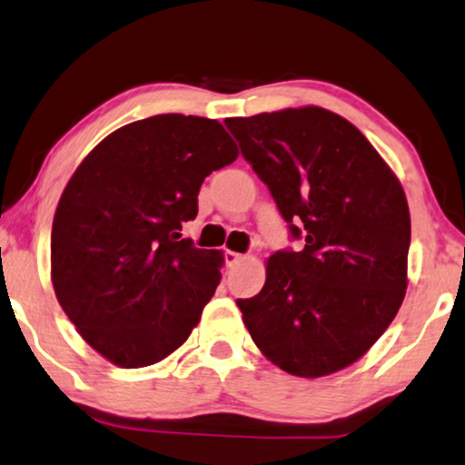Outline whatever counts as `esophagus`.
Segmentation results:
<instances>
[{"instance_id":"esophagus-1","label":"esophagus","mask_w":465,"mask_h":465,"mask_svg":"<svg viewBox=\"0 0 465 465\" xmlns=\"http://www.w3.org/2000/svg\"><path fill=\"white\" fill-rule=\"evenodd\" d=\"M244 255L242 252H236V251H225V263L227 265H238L240 262H244Z\"/></svg>"}]
</instances>
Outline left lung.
<instances>
[{
    "mask_svg": "<svg viewBox=\"0 0 465 465\" xmlns=\"http://www.w3.org/2000/svg\"><path fill=\"white\" fill-rule=\"evenodd\" d=\"M225 125L293 238L304 233L306 242L274 252L263 289L238 300L252 342L302 379L349 368L385 333L406 295L411 213L398 176L366 135L325 108Z\"/></svg>",
    "mask_w": 465,
    "mask_h": 465,
    "instance_id": "left-lung-1",
    "label": "left lung"
}]
</instances>
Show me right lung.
<instances>
[{
	"mask_svg": "<svg viewBox=\"0 0 465 465\" xmlns=\"http://www.w3.org/2000/svg\"><path fill=\"white\" fill-rule=\"evenodd\" d=\"M236 159L219 121L157 114L116 129L74 172L53 219L51 281L114 366H153L200 323L225 259L181 238L183 223L203 178Z\"/></svg>",
	"mask_w": 465,
	"mask_h": 465,
	"instance_id": "right-lung-1",
	"label": "right lung"
}]
</instances>
